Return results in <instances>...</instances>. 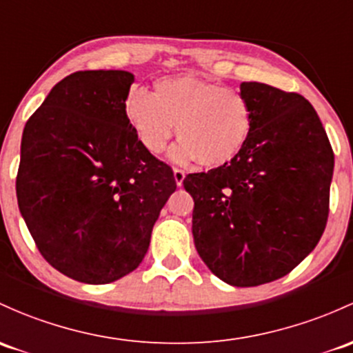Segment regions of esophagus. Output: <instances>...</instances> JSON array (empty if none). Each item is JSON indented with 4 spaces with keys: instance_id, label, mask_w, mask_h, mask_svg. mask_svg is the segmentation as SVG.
I'll use <instances>...</instances> for the list:
<instances>
[{
    "instance_id": "obj_1",
    "label": "esophagus",
    "mask_w": 353,
    "mask_h": 353,
    "mask_svg": "<svg viewBox=\"0 0 353 353\" xmlns=\"http://www.w3.org/2000/svg\"><path fill=\"white\" fill-rule=\"evenodd\" d=\"M184 177H186V174H184L183 169H174V179H176V184L177 186H183L184 183Z\"/></svg>"
}]
</instances>
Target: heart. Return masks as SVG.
Listing matches in <instances>:
<instances>
[{
	"instance_id": "obj_1",
	"label": "heart",
	"mask_w": 353,
	"mask_h": 353,
	"mask_svg": "<svg viewBox=\"0 0 353 353\" xmlns=\"http://www.w3.org/2000/svg\"><path fill=\"white\" fill-rule=\"evenodd\" d=\"M125 117L137 139L150 154H161L172 137L181 140L172 159H198L214 167L232 162L254 128V110L240 91L194 76L161 77L154 92L133 88L125 99Z\"/></svg>"
}]
</instances>
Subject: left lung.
Masks as SVG:
<instances>
[{
    "label": "left lung",
    "mask_w": 353,
    "mask_h": 353,
    "mask_svg": "<svg viewBox=\"0 0 353 353\" xmlns=\"http://www.w3.org/2000/svg\"><path fill=\"white\" fill-rule=\"evenodd\" d=\"M254 110L243 150L226 165L189 174L192 236L208 269L236 288L281 279L316 247L328 220L333 150L298 92L242 83Z\"/></svg>",
    "instance_id": "obj_1"
}]
</instances>
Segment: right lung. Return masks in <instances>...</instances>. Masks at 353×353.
Instances as JSON below:
<instances>
[{
	"mask_svg": "<svg viewBox=\"0 0 353 353\" xmlns=\"http://www.w3.org/2000/svg\"><path fill=\"white\" fill-rule=\"evenodd\" d=\"M127 70H79L28 118L18 208L37 248L74 281L108 284L145 257L174 172L142 147L125 117Z\"/></svg>",
	"mask_w": 353,
	"mask_h": 353,
	"instance_id": "add662e5",
	"label": "right lung"
}]
</instances>
